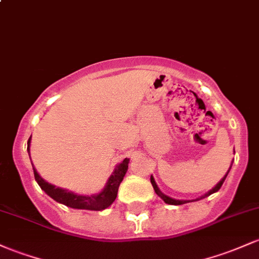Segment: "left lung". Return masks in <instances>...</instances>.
I'll return each instance as SVG.
<instances>
[{
	"instance_id": "8db88e82",
	"label": "left lung",
	"mask_w": 259,
	"mask_h": 259,
	"mask_svg": "<svg viewBox=\"0 0 259 259\" xmlns=\"http://www.w3.org/2000/svg\"><path fill=\"white\" fill-rule=\"evenodd\" d=\"M232 162H234V161H232ZM232 162H231V166H232ZM231 166H230L229 171L226 172V175L224 176V177H223V180H221L220 182H219V183L217 184V186L214 187V188H212V189H210L208 193H205V194H204V195H201V197H199V198H197V199H194V200H181V199H175V198H171V197H168V195L163 194V193L161 192L160 188H158V187H157V184H156V182H155V178H153L152 176H151V178H150V180H151V184H152L153 189H155L156 194H157L158 197H160V198L162 199V200L164 201V203H166V204H171V205H182V204L190 203V201H197V200H200V199H204V198L209 197V195H210V194H212V193L218 192V190L221 188V186H223V183H224V182H225L226 177H227V175H229L230 169H231Z\"/></svg>"
}]
</instances>
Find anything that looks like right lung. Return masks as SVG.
Here are the masks:
<instances>
[{"instance_id": "1", "label": "right lung", "mask_w": 259, "mask_h": 259, "mask_svg": "<svg viewBox=\"0 0 259 259\" xmlns=\"http://www.w3.org/2000/svg\"><path fill=\"white\" fill-rule=\"evenodd\" d=\"M30 140H32V136L28 140V146L27 151L29 153L30 157ZM129 158H125L120 162L119 164H116V167L113 171L110 177L108 178L106 186L101 192L97 194L92 195H82V194H76V193L71 192V190L60 188V187H56L54 184H50L49 182L42 180L36 169L34 168L33 163V171H34V177H35L36 183L39 184V187L49 195L50 198H53L54 200L58 201V203L64 204V205L69 206L72 209H82V210H95V211H99V210L107 209L108 206H110L113 204V201L115 200L116 194H118L119 186H120L121 181H123L125 173L127 171V164H129Z\"/></svg>"}]
</instances>
